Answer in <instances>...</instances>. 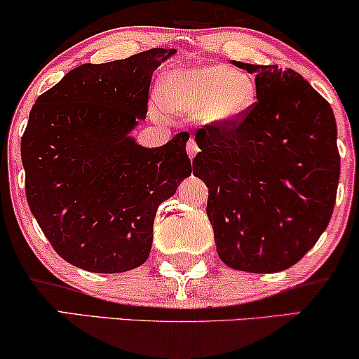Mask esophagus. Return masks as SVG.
I'll use <instances>...</instances> for the list:
<instances>
[{
    "mask_svg": "<svg viewBox=\"0 0 359 359\" xmlns=\"http://www.w3.org/2000/svg\"><path fill=\"white\" fill-rule=\"evenodd\" d=\"M198 151H199V147L196 145V142H194V140H189V142H188V155H189V158L196 156Z\"/></svg>",
    "mask_w": 359,
    "mask_h": 359,
    "instance_id": "1",
    "label": "esophagus"
}]
</instances>
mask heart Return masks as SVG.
<instances>
[{"mask_svg":"<svg viewBox=\"0 0 359 359\" xmlns=\"http://www.w3.org/2000/svg\"><path fill=\"white\" fill-rule=\"evenodd\" d=\"M163 104L176 114L201 115L212 128L241 123L257 102L252 79L227 66L178 69L163 81Z\"/></svg>","mask_w":359,"mask_h":359,"instance_id":"obj_1","label":"heart"}]
</instances>
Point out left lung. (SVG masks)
<instances>
[{
	"label": "left lung",
	"mask_w": 359,
	"mask_h": 359,
	"mask_svg": "<svg viewBox=\"0 0 359 359\" xmlns=\"http://www.w3.org/2000/svg\"><path fill=\"white\" fill-rule=\"evenodd\" d=\"M255 76L257 102L231 128L196 130L193 175L231 269L273 273L297 264L327 229L339 153L332 107L300 74L232 60Z\"/></svg>",
	"instance_id": "1"
}]
</instances>
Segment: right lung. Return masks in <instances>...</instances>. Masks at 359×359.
<instances>
[{"label":"right lung","instance_id":"right-lung-1","mask_svg":"<svg viewBox=\"0 0 359 359\" xmlns=\"http://www.w3.org/2000/svg\"><path fill=\"white\" fill-rule=\"evenodd\" d=\"M175 54L82 64L32 107L21 138L27 204L55 252L79 269L145 264L158 206L191 175L188 132L158 148L130 135L147 118L153 72Z\"/></svg>","mask_w":359,"mask_h":359}]
</instances>
